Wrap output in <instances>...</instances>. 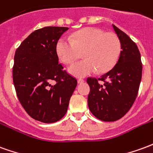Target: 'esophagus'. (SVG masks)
I'll list each match as a JSON object with an SVG mask.
<instances>
[{"instance_id":"obj_1","label":"esophagus","mask_w":153,"mask_h":153,"mask_svg":"<svg viewBox=\"0 0 153 153\" xmlns=\"http://www.w3.org/2000/svg\"><path fill=\"white\" fill-rule=\"evenodd\" d=\"M84 80L83 79H78V83H79V84H82V83H84Z\"/></svg>"}]
</instances>
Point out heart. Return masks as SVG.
I'll return each instance as SVG.
<instances>
[{"label":"heart","instance_id":"obj_1","mask_svg":"<svg viewBox=\"0 0 153 153\" xmlns=\"http://www.w3.org/2000/svg\"><path fill=\"white\" fill-rule=\"evenodd\" d=\"M122 51L121 41L114 33L89 27L80 30L70 38L62 36L57 40L55 51L59 59L70 65L83 53L84 60L69 66L68 71L75 77H84L97 70L105 73L114 68Z\"/></svg>","mask_w":153,"mask_h":153}]
</instances>
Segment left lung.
I'll list each match as a JSON object with an SVG mask.
<instances>
[{
  "label": "left lung",
  "mask_w": 153,
  "mask_h": 153,
  "mask_svg": "<svg viewBox=\"0 0 153 153\" xmlns=\"http://www.w3.org/2000/svg\"><path fill=\"white\" fill-rule=\"evenodd\" d=\"M113 27L122 45L117 64L101 78L87 79L90 87L88 108L104 122L118 120L128 112L137 96L143 70L141 54L135 42L114 25Z\"/></svg>",
  "instance_id": "left-lung-1"
}]
</instances>
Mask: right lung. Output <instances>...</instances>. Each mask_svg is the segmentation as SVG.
<instances>
[{
    "mask_svg": "<svg viewBox=\"0 0 153 153\" xmlns=\"http://www.w3.org/2000/svg\"><path fill=\"white\" fill-rule=\"evenodd\" d=\"M68 27L36 30L17 48L13 83L18 99L34 119L45 123L65 115L77 79L59 64L55 45Z\"/></svg>",
    "mask_w": 153,
    "mask_h": 153,
    "instance_id": "obj_1",
    "label": "right lung"
}]
</instances>
